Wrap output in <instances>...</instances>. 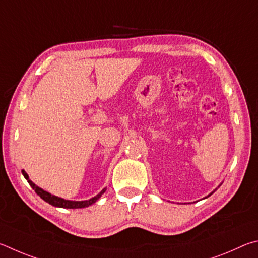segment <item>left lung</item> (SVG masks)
<instances>
[{"instance_id": "8db88e82", "label": "left lung", "mask_w": 258, "mask_h": 258, "mask_svg": "<svg viewBox=\"0 0 258 258\" xmlns=\"http://www.w3.org/2000/svg\"><path fill=\"white\" fill-rule=\"evenodd\" d=\"M221 184H222V183H220V184H219V187H220V186H221ZM219 187H218V188H219ZM218 188H215V189H214V190H213V191H212V192H211V194H209V196H211V195H212V194H213V192H215V190H218ZM209 196H207V197H209ZM207 197H205V198H207Z\"/></svg>"}]
</instances>
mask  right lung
Instances as JSON below:
<instances>
[{
  "label": "right lung",
  "instance_id": "obj_1",
  "mask_svg": "<svg viewBox=\"0 0 258 258\" xmlns=\"http://www.w3.org/2000/svg\"><path fill=\"white\" fill-rule=\"evenodd\" d=\"M21 172H22V174H24L25 179L30 184V187L34 189L35 192L37 194V195L40 198H42V200H44L45 202L48 203V204H51L52 206L62 207V209H84V207H88L89 205L94 204L95 202H97L98 198L101 197L106 190V188H104L103 190L99 194H97L96 196H94V197L90 198V200H87V201H69V200H64V198L54 196V195H52V194L45 191L44 189L39 188L38 186H36V184L33 181H31V180L28 177V174L26 173L25 170H21Z\"/></svg>",
  "mask_w": 258,
  "mask_h": 258
}]
</instances>
